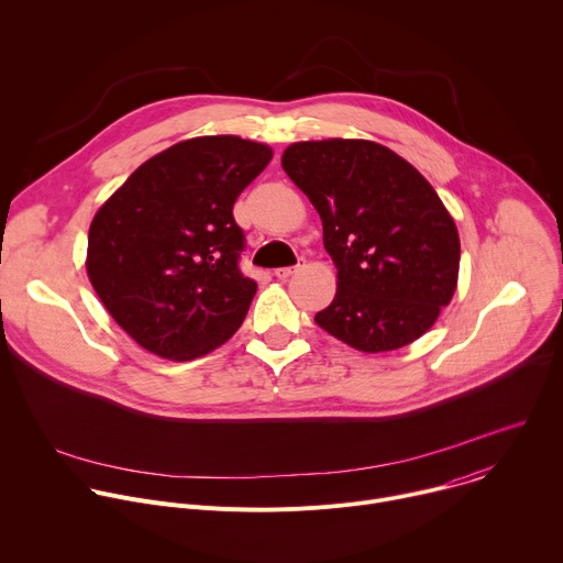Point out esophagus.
I'll return each instance as SVG.
<instances>
[{
  "mask_svg": "<svg viewBox=\"0 0 563 563\" xmlns=\"http://www.w3.org/2000/svg\"><path fill=\"white\" fill-rule=\"evenodd\" d=\"M298 267H300V265H294V267H278V269L274 272V276L280 278V280H285V278H289Z\"/></svg>",
  "mask_w": 563,
  "mask_h": 563,
  "instance_id": "1",
  "label": "esophagus"
}]
</instances>
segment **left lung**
Segmentation results:
<instances>
[{
	"label": "left lung",
	"mask_w": 563,
	"mask_h": 563,
	"mask_svg": "<svg viewBox=\"0 0 563 563\" xmlns=\"http://www.w3.org/2000/svg\"><path fill=\"white\" fill-rule=\"evenodd\" d=\"M283 169L323 220L339 289L316 325L361 352L426 334L456 289L461 245L432 185L369 140L296 142Z\"/></svg>",
	"instance_id": "left-lung-1"
}]
</instances>
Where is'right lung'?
Masks as SVG:
<instances>
[{
  "label": "right lung",
  "instance_id": "obj_1",
  "mask_svg": "<svg viewBox=\"0 0 563 563\" xmlns=\"http://www.w3.org/2000/svg\"><path fill=\"white\" fill-rule=\"evenodd\" d=\"M269 159V146L235 135L185 140L146 159L96 213L87 272L137 345L191 361L243 325L258 285L240 272L245 231L233 202Z\"/></svg>",
  "mask_w": 563,
  "mask_h": 563
}]
</instances>
